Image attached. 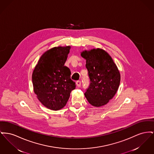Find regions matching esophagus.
<instances>
[{
	"instance_id": "esophagus-1",
	"label": "esophagus",
	"mask_w": 154,
	"mask_h": 154,
	"mask_svg": "<svg viewBox=\"0 0 154 154\" xmlns=\"http://www.w3.org/2000/svg\"><path fill=\"white\" fill-rule=\"evenodd\" d=\"M81 84H82V82H80V81H77V82H76V85H77V86L78 87H80Z\"/></svg>"
}]
</instances>
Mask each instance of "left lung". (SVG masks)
I'll list each match as a JSON object with an SVG mask.
<instances>
[{
	"mask_svg": "<svg viewBox=\"0 0 154 154\" xmlns=\"http://www.w3.org/2000/svg\"><path fill=\"white\" fill-rule=\"evenodd\" d=\"M81 56L86 60L90 79V87L84 95L91 105L100 107L107 104L116 94L120 74L111 56L105 50L94 48L84 50Z\"/></svg>",
	"mask_w": 154,
	"mask_h": 154,
	"instance_id": "obj_1",
	"label": "left lung"
}]
</instances>
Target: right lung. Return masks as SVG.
Returning a JSON list of instances; mask_svg holds the SVG:
<instances>
[{
    "instance_id": "1",
    "label": "right lung",
    "mask_w": 154,
    "mask_h": 154,
    "mask_svg": "<svg viewBox=\"0 0 154 154\" xmlns=\"http://www.w3.org/2000/svg\"><path fill=\"white\" fill-rule=\"evenodd\" d=\"M70 46L52 48L41 55L32 74L34 93L46 108L58 110L66 105L75 83L64 63Z\"/></svg>"
}]
</instances>
